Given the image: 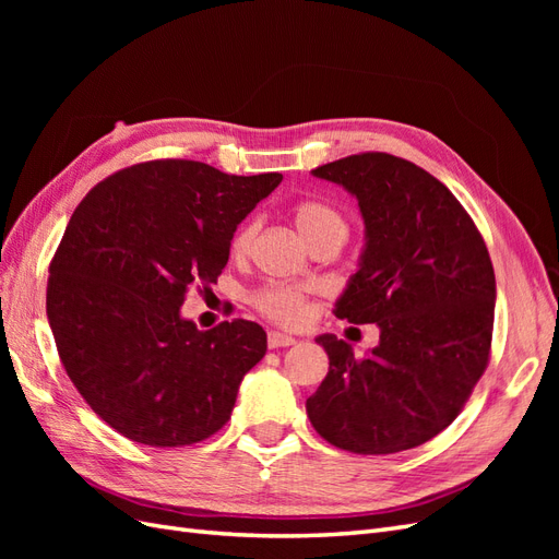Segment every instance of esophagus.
<instances>
[{"mask_svg":"<svg viewBox=\"0 0 559 559\" xmlns=\"http://www.w3.org/2000/svg\"><path fill=\"white\" fill-rule=\"evenodd\" d=\"M292 345H296V337L286 335V333H280V331H270L267 333V347L277 349V347H292Z\"/></svg>","mask_w":559,"mask_h":559,"instance_id":"34e87169","label":"esophagus"}]
</instances>
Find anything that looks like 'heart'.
Returning <instances> with one entry per match:
<instances>
[{"label":"heart","instance_id":"b5f03b06","mask_svg":"<svg viewBox=\"0 0 559 559\" xmlns=\"http://www.w3.org/2000/svg\"><path fill=\"white\" fill-rule=\"evenodd\" d=\"M294 224L298 233L306 238V242H312L317 235L333 230V228H345L341 214H337L333 207H329L326 202L319 200H302L292 210ZM257 222H245L233 235L230 249L233 253H242L249 251L253 238H257ZM257 306L263 314L270 319L280 321V324H300L302 317H306V298L298 289H289V286H270V289H263L257 296Z\"/></svg>","mask_w":559,"mask_h":559}]
</instances>
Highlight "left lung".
<instances>
[{
    "mask_svg": "<svg viewBox=\"0 0 559 559\" xmlns=\"http://www.w3.org/2000/svg\"><path fill=\"white\" fill-rule=\"evenodd\" d=\"M357 198L364 249L335 317L378 324L361 359L333 333L314 341L329 373L308 399L312 427L359 454L411 450L460 415L492 345L497 282L478 228L448 186L389 154L312 170Z\"/></svg>",
    "mask_w": 559,
    "mask_h": 559,
    "instance_id": "obj_1",
    "label": "left lung"
}]
</instances>
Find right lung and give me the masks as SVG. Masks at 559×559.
Segmentation results:
<instances>
[{"label": "right lung", "instance_id": "right-lung-1", "mask_svg": "<svg viewBox=\"0 0 559 559\" xmlns=\"http://www.w3.org/2000/svg\"><path fill=\"white\" fill-rule=\"evenodd\" d=\"M280 181L151 160L74 210L50 263L48 326L79 394L130 441L193 445L228 421L267 335L245 319L198 331L181 306L191 286L216 284L233 233Z\"/></svg>", "mask_w": 559, "mask_h": 559}]
</instances>
